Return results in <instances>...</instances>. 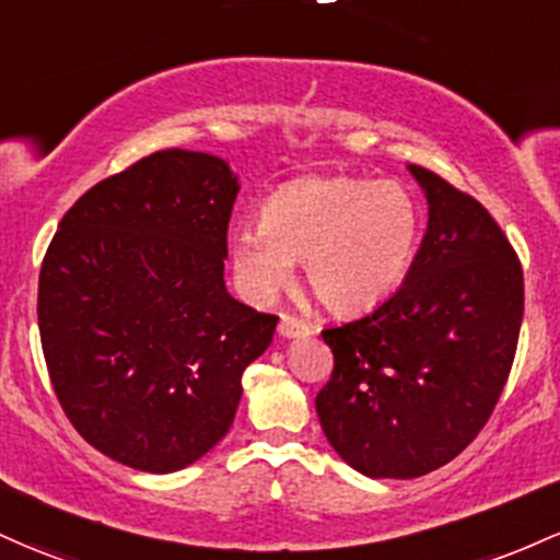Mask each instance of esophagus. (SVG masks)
<instances>
[{"label":"esophagus","instance_id":"1","mask_svg":"<svg viewBox=\"0 0 560 560\" xmlns=\"http://www.w3.org/2000/svg\"><path fill=\"white\" fill-rule=\"evenodd\" d=\"M279 335L281 337H308V335H313V327L308 322H303V318L292 316V313H281Z\"/></svg>","mask_w":560,"mask_h":560}]
</instances>
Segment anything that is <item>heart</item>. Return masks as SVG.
Listing matches in <instances>:
<instances>
[{
    "mask_svg": "<svg viewBox=\"0 0 560 560\" xmlns=\"http://www.w3.org/2000/svg\"><path fill=\"white\" fill-rule=\"evenodd\" d=\"M422 210L398 183L300 177L268 196L257 225L231 238L244 292L268 300L303 262L305 284L331 313H364L388 300L415 262Z\"/></svg>",
    "mask_w": 560,
    "mask_h": 560,
    "instance_id": "heart-1",
    "label": "heart"
}]
</instances>
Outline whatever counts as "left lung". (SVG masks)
Masks as SVG:
<instances>
[{
    "label": "left lung",
    "mask_w": 560,
    "mask_h": 560,
    "mask_svg": "<svg viewBox=\"0 0 560 560\" xmlns=\"http://www.w3.org/2000/svg\"><path fill=\"white\" fill-rule=\"evenodd\" d=\"M428 231L407 279L370 316L324 329L335 355L316 411L331 450L370 478L457 457L500 401L524 318V270L481 201L409 164Z\"/></svg>",
    "instance_id": "obj_1"
}]
</instances>
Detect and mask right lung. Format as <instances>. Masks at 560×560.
Instances as JSON below:
<instances>
[{
	"instance_id": "obj_1",
	"label": "right lung",
	"mask_w": 560,
	"mask_h": 560,
	"mask_svg": "<svg viewBox=\"0 0 560 560\" xmlns=\"http://www.w3.org/2000/svg\"><path fill=\"white\" fill-rule=\"evenodd\" d=\"M238 194L223 159L167 149L79 196L39 270L55 396L106 457L172 472L229 433L279 316L225 290Z\"/></svg>"
}]
</instances>
